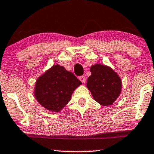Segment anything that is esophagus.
<instances>
[{
	"label": "esophagus",
	"instance_id": "esophagus-1",
	"mask_svg": "<svg viewBox=\"0 0 154 154\" xmlns=\"http://www.w3.org/2000/svg\"><path fill=\"white\" fill-rule=\"evenodd\" d=\"M79 79L83 83H84L85 82V77L83 76V75H81V76H79Z\"/></svg>",
	"mask_w": 154,
	"mask_h": 154
}]
</instances>
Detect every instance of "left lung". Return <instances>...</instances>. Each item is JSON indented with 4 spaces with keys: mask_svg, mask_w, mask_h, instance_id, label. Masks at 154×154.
<instances>
[{
    "mask_svg": "<svg viewBox=\"0 0 154 154\" xmlns=\"http://www.w3.org/2000/svg\"><path fill=\"white\" fill-rule=\"evenodd\" d=\"M90 71L92 74L88 79L87 87L94 100L103 106L112 104L121 93L120 77L113 69L104 65H94Z\"/></svg>",
    "mask_w": 154,
    "mask_h": 154,
    "instance_id": "1",
    "label": "left lung"
}]
</instances>
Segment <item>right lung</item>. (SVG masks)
Instances as JSON below:
<instances>
[{"mask_svg": "<svg viewBox=\"0 0 154 154\" xmlns=\"http://www.w3.org/2000/svg\"><path fill=\"white\" fill-rule=\"evenodd\" d=\"M81 84L73 73L54 65L37 80L35 98L46 109L58 112L70 101L73 92Z\"/></svg>", "mask_w": 154, "mask_h": 154, "instance_id": "1", "label": "right lung"}]
</instances>
